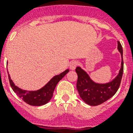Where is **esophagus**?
<instances>
[{"instance_id":"34e87169","label":"esophagus","mask_w":133,"mask_h":133,"mask_svg":"<svg viewBox=\"0 0 133 133\" xmlns=\"http://www.w3.org/2000/svg\"><path fill=\"white\" fill-rule=\"evenodd\" d=\"M77 65H78V62L77 61H72L70 63V69L73 70L75 69V68L77 67Z\"/></svg>"}]
</instances>
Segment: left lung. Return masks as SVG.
I'll list each match as a JSON object with an SVG mask.
<instances>
[{
    "mask_svg": "<svg viewBox=\"0 0 133 133\" xmlns=\"http://www.w3.org/2000/svg\"><path fill=\"white\" fill-rule=\"evenodd\" d=\"M117 50L121 55V66L115 78L106 83H95L90 78L86 71L77 67L75 71L78 75L77 90L80 97L89 105L96 106L105 102L116 93L119 88L123 73V48L117 41Z\"/></svg>",
    "mask_w": 133,
    "mask_h": 133,
    "instance_id": "obj_1",
    "label": "left lung"
}]
</instances>
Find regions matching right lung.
<instances>
[{"label":"right lung","instance_id":"add662e5","mask_svg":"<svg viewBox=\"0 0 133 133\" xmlns=\"http://www.w3.org/2000/svg\"><path fill=\"white\" fill-rule=\"evenodd\" d=\"M69 72V70H65L64 72H61L59 75H55L48 83L41 89L38 90H25L16 86L8 73V78L10 81V86L19 98L25 101V103L33 106H41L46 104L51 100L53 95V91L58 82Z\"/></svg>","mask_w":133,"mask_h":133}]
</instances>
